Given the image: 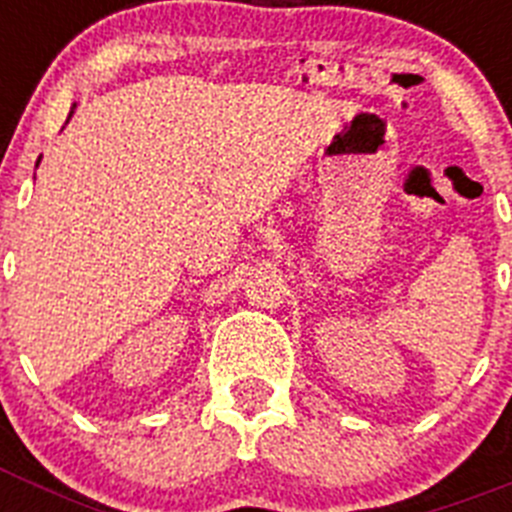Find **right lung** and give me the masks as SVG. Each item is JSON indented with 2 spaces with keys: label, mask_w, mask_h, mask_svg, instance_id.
Returning a JSON list of instances; mask_svg holds the SVG:
<instances>
[{
  "label": "right lung",
  "mask_w": 512,
  "mask_h": 512,
  "mask_svg": "<svg viewBox=\"0 0 512 512\" xmlns=\"http://www.w3.org/2000/svg\"><path fill=\"white\" fill-rule=\"evenodd\" d=\"M74 107H76V104H74ZM74 107H71V115H74ZM71 115H69V117H71ZM38 164H40V158H38ZM38 164H35V166H38Z\"/></svg>",
  "instance_id": "obj_1"
}]
</instances>
